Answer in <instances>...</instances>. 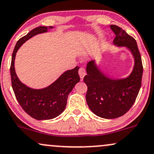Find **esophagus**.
Segmentation results:
<instances>
[{
  "mask_svg": "<svg viewBox=\"0 0 154 154\" xmlns=\"http://www.w3.org/2000/svg\"><path fill=\"white\" fill-rule=\"evenodd\" d=\"M79 74L81 79H83L84 77V75H86V70H85L84 68H80V69L79 70Z\"/></svg>",
  "mask_w": 154,
  "mask_h": 154,
  "instance_id": "obj_1",
  "label": "esophagus"
}]
</instances>
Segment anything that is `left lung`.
<instances>
[{
	"instance_id": "1",
	"label": "left lung",
	"mask_w": 154,
	"mask_h": 154,
	"mask_svg": "<svg viewBox=\"0 0 154 154\" xmlns=\"http://www.w3.org/2000/svg\"><path fill=\"white\" fill-rule=\"evenodd\" d=\"M116 34L115 45L130 49L135 58L134 69L125 79H111L106 77L94 61L87 64L84 81L87 85L86 99L88 107L97 116L115 119L122 116L131 108L141 86L143 64L136 41L125 31L116 25H111Z\"/></svg>"
}]
</instances>
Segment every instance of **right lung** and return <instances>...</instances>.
Segmentation results:
<instances>
[{"instance_id":"add662e5","label":"right lung","mask_w":154,"mask_h":154,"mask_svg":"<svg viewBox=\"0 0 154 154\" xmlns=\"http://www.w3.org/2000/svg\"><path fill=\"white\" fill-rule=\"evenodd\" d=\"M48 28L52 29V26L37 27L19 39L13 52L10 68L11 85L16 99L29 116L38 120H50L60 115L66 106L68 94L80 81L78 66L67 70L53 84L42 89H32L19 80L14 68L16 52L27 39L46 32Z\"/></svg>"}]
</instances>
